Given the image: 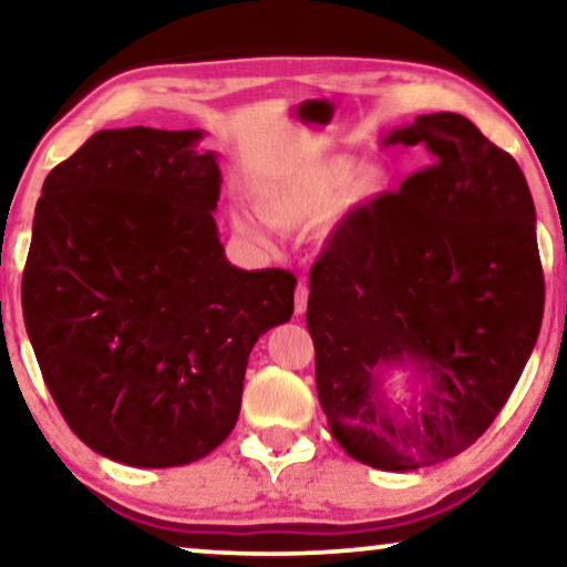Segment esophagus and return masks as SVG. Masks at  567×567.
<instances>
[{"label": "esophagus", "instance_id": "obj_1", "mask_svg": "<svg viewBox=\"0 0 567 567\" xmlns=\"http://www.w3.org/2000/svg\"><path fill=\"white\" fill-rule=\"evenodd\" d=\"M307 299H309V286L305 281H299L297 293H293V312L305 315L307 312Z\"/></svg>", "mask_w": 567, "mask_h": 567}]
</instances>
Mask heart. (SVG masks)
I'll list each match as a JSON object with an SVG mask.
<instances>
[{
    "mask_svg": "<svg viewBox=\"0 0 567 567\" xmlns=\"http://www.w3.org/2000/svg\"><path fill=\"white\" fill-rule=\"evenodd\" d=\"M390 188V173L379 165L355 167L348 154H330L284 177L262 185L255 196L260 219L284 231H301L328 216L353 212L379 200ZM237 235L266 239L262 224L250 214L231 216Z\"/></svg>",
    "mask_w": 567,
    "mask_h": 567,
    "instance_id": "1",
    "label": "heart"
}]
</instances>
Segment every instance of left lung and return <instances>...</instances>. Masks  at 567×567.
Wrapping results in <instances>:
<instances>
[{
    "label": "left lung",
    "instance_id": "8db88e82",
    "mask_svg": "<svg viewBox=\"0 0 567 567\" xmlns=\"http://www.w3.org/2000/svg\"><path fill=\"white\" fill-rule=\"evenodd\" d=\"M384 146L431 165L353 208L309 270L317 398L355 462L386 472L462 454L514 392L537 343L545 274L522 167L460 113L417 115ZM410 365L422 408L392 409L381 371Z\"/></svg>",
    "mask_w": 567,
    "mask_h": 567
}]
</instances>
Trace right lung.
Listing matches in <instances>:
<instances>
[{"mask_svg": "<svg viewBox=\"0 0 567 567\" xmlns=\"http://www.w3.org/2000/svg\"><path fill=\"white\" fill-rule=\"evenodd\" d=\"M200 131L107 128L43 183L22 317L76 436L131 467H177L235 429L247 359L289 322V270L224 258L221 169Z\"/></svg>", "mask_w": 567, "mask_h": 567, "instance_id": "1", "label": "right lung"}]
</instances>
